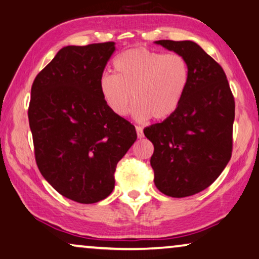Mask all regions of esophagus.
Returning a JSON list of instances; mask_svg holds the SVG:
<instances>
[{
  "mask_svg": "<svg viewBox=\"0 0 259 259\" xmlns=\"http://www.w3.org/2000/svg\"><path fill=\"white\" fill-rule=\"evenodd\" d=\"M135 129H136V133H137V137H139V139L141 140V139H142V137H143V130H142V127L137 125V126L135 127Z\"/></svg>",
  "mask_w": 259,
  "mask_h": 259,
  "instance_id": "34e87169",
  "label": "esophagus"
}]
</instances>
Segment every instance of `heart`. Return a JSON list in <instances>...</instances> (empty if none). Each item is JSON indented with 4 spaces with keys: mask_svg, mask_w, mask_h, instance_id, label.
<instances>
[{
    "mask_svg": "<svg viewBox=\"0 0 259 259\" xmlns=\"http://www.w3.org/2000/svg\"><path fill=\"white\" fill-rule=\"evenodd\" d=\"M115 74H104L99 91L110 111L123 117L135 102L137 122L165 119L180 106L189 82V66L182 55L133 48L113 60Z\"/></svg>",
    "mask_w": 259,
    "mask_h": 259,
    "instance_id": "1",
    "label": "heart"
}]
</instances>
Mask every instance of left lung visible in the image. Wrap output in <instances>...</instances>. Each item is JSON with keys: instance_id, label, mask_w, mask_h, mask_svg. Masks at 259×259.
<instances>
[{"instance_id": "obj_1", "label": "left lung", "mask_w": 259, "mask_h": 259, "mask_svg": "<svg viewBox=\"0 0 259 259\" xmlns=\"http://www.w3.org/2000/svg\"><path fill=\"white\" fill-rule=\"evenodd\" d=\"M185 58L189 82L180 106L143 130L154 144L150 164L163 194L185 198L217 180L232 154L234 99L222 66L193 41L158 40Z\"/></svg>"}]
</instances>
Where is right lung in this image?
I'll list each match as a JSON object with an SVG mask.
<instances>
[{"instance_id": "add662e5", "label": "right lung", "mask_w": 259, "mask_h": 259, "mask_svg": "<svg viewBox=\"0 0 259 259\" xmlns=\"http://www.w3.org/2000/svg\"><path fill=\"white\" fill-rule=\"evenodd\" d=\"M115 42L66 46L36 75L28 119L40 173L80 204L108 198L116 165L137 139L135 126L110 111L99 80Z\"/></svg>"}]
</instances>
